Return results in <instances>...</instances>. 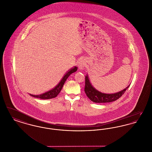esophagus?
Returning a JSON list of instances; mask_svg holds the SVG:
<instances>
[{"mask_svg": "<svg viewBox=\"0 0 152 152\" xmlns=\"http://www.w3.org/2000/svg\"><path fill=\"white\" fill-rule=\"evenodd\" d=\"M79 68L81 70H83L86 66V61L84 59H81L77 63Z\"/></svg>", "mask_w": 152, "mask_h": 152, "instance_id": "obj_1", "label": "esophagus"}]
</instances>
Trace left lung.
Instances as JSON below:
<instances>
[{
  "label": "left lung",
  "instance_id": "obj_1",
  "mask_svg": "<svg viewBox=\"0 0 152 152\" xmlns=\"http://www.w3.org/2000/svg\"><path fill=\"white\" fill-rule=\"evenodd\" d=\"M85 82V93L87 94V97L93 102L96 103H102V102H110L112 101H116L121 97L126 90L129 88V86L124 89L122 91L118 92L115 94H104L96 90L94 87L92 86L89 79L88 76H86Z\"/></svg>",
  "mask_w": 152,
  "mask_h": 152
}]
</instances>
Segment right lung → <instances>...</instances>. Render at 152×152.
<instances>
[{"label": "right lung", "instance_id": "right-lung-1", "mask_svg": "<svg viewBox=\"0 0 152 152\" xmlns=\"http://www.w3.org/2000/svg\"><path fill=\"white\" fill-rule=\"evenodd\" d=\"M77 70V66H75L74 68L69 69L67 72L66 73V74L64 76V77L62 78L61 80L59 82V83L58 84V85L50 91H48L45 93H44L43 94H40V95L29 94L32 97H36V98H39V99H51L52 98L56 97L58 94L60 92L62 88H63L64 83H65L66 80L67 79V78L70 76L71 74L76 72Z\"/></svg>", "mask_w": 152, "mask_h": 152}]
</instances>
